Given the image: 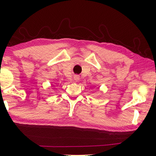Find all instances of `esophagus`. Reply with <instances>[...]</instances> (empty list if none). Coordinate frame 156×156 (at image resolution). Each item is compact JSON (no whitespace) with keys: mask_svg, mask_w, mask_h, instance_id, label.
<instances>
[{"mask_svg":"<svg viewBox=\"0 0 156 156\" xmlns=\"http://www.w3.org/2000/svg\"><path fill=\"white\" fill-rule=\"evenodd\" d=\"M73 79H74L76 81H78L79 79H80V76H79L78 75H75L74 77H73Z\"/></svg>","mask_w":156,"mask_h":156,"instance_id":"obj_1","label":"esophagus"}]
</instances>
